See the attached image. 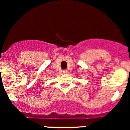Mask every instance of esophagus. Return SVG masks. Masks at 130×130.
Here are the masks:
<instances>
[{
    "label": "esophagus",
    "mask_w": 130,
    "mask_h": 130,
    "mask_svg": "<svg viewBox=\"0 0 130 130\" xmlns=\"http://www.w3.org/2000/svg\"><path fill=\"white\" fill-rule=\"evenodd\" d=\"M63 72L64 73H67V70H63Z\"/></svg>",
    "instance_id": "34e87169"
}]
</instances>
